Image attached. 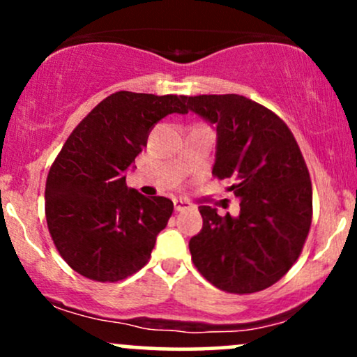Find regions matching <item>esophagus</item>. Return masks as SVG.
<instances>
[{
    "instance_id": "34e87169",
    "label": "esophagus",
    "mask_w": 357,
    "mask_h": 357,
    "mask_svg": "<svg viewBox=\"0 0 357 357\" xmlns=\"http://www.w3.org/2000/svg\"><path fill=\"white\" fill-rule=\"evenodd\" d=\"M190 208H192L191 203L188 202H183V199H174V210L176 211H184V210H190Z\"/></svg>"
}]
</instances>
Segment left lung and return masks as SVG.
Listing matches in <instances>:
<instances>
[{"label":"left lung","mask_w":357,"mask_h":357,"mask_svg":"<svg viewBox=\"0 0 357 357\" xmlns=\"http://www.w3.org/2000/svg\"><path fill=\"white\" fill-rule=\"evenodd\" d=\"M216 126L213 176L233 179L240 215L199 206L191 260L216 289L255 294L292 268L312 223V183L292 130L273 110L236 93L184 97Z\"/></svg>","instance_id":"obj_1"}]
</instances>
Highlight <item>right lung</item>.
Wrapping results in <instances>:
<instances>
[{
  "instance_id": "1",
  "label": "right lung",
  "mask_w": 357,
  "mask_h": 357,
  "mask_svg": "<svg viewBox=\"0 0 357 357\" xmlns=\"http://www.w3.org/2000/svg\"><path fill=\"white\" fill-rule=\"evenodd\" d=\"M186 114L184 96L121 90L80 121L50 167L45 216L60 257L80 275L119 282L149 261L173 215L165 196L127 190L122 173L167 114Z\"/></svg>"
}]
</instances>
